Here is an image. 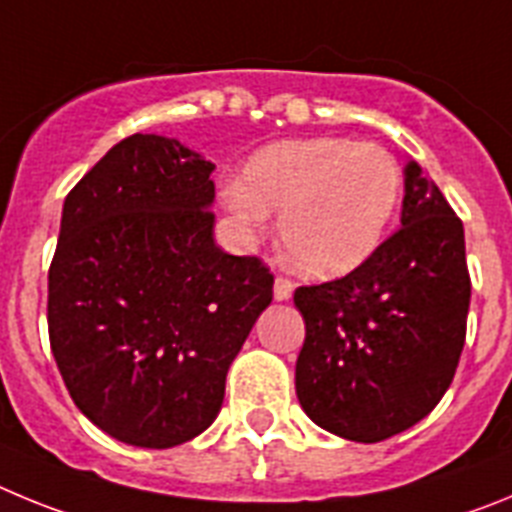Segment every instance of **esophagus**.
Masks as SVG:
<instances>
[{
    "mask_svg": "<svg viewBox=\"0 0 512 512\" xmlns=\"http://www.w3.org/2000/svg\"><path fill=\"white\" fill-rule=\"evenodd\" d=\"M292 292H295V282H289V279H284V277L274 279V300L277 302L289 300V297H292Z\"/></svg>",
    "mask_w": 512,
    "mask_h": 512,
    "instance_id": "esophagus-1",
    "label": "esophagus"
}]
</instances>
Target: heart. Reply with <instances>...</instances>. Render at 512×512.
Listing matches in <instances>:
<instances>
[{
  "label": "heart",
  "mask_w": 512,
  "mask_h": 512,
  "mask_svg": "<svg viewBox=\"0 0 512 512\" xmlns=\"http://www.w3.org/2000/svg\"><path fill=\"white\" fill-rule=\"evenodd\" d=\"M395 156L372 140L336 135L282 140L246 164L220 200L248 230L279 215V246L307 277L333 279L359 269L382 246L400 202Z\"/></svg>",
  "instance_id": "b5f03b06"
}]
</instances>
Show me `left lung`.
<instances>
[{
  "instance_id": "1",
  "label": "left lung",
  "mask_w": 512,
  "mask_h": 512,
  "mask_svg": "<svg viewBox=\"0 0 512 512\" xmlns=\"http://www.w3.org/2000/svg\"><path fill=\"white\" fill-rule=\"evenodd\" d=\"M400 223L359 269L295 292L305 318L297 400L346 441L377 443L423 420L449 390L467 336L464 225L415 161Z\"/></svg>"
}]
</instances>
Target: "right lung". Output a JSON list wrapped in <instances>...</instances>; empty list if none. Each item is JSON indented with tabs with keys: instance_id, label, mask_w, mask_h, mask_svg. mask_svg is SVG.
<instances>
[{
	"instance_id": "right-lung-1",
	"label": "right lung",
	"mask_w": 512,
	"mask_h": 512,
	"mask_svg": "<svg viewBox=\"0 0 512 512\" xmlns=\"http://www.w3.org/2000/svg\"><path fill=\"white\" fill-rule=\"evenodd\" d=\"M212 171L176 138L135 133L63 202L51 351L76 408L140 449L210 428L230 364L271 302L269 269L215 246Z\"/></svg>"
}]
</instances>
